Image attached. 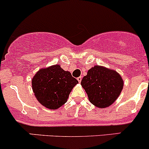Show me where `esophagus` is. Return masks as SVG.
<instances>
[{
    "label": "esophagus",
    "instance_id": "obj_1",
    "mask_svg": "<svg viewBox=\"0 0 149 149\" xmlns=\"http://www.w3.org/2000/svg\"><path fill=\"white\" fill-rule=\"evenodd\" d=\"M77 80H78V82L81 83V80H82V77H81V76H80V77H78L77 78Z\"/></svg>",
    "mask_w": 149,
    "mask_h": 149
}]
</instances>
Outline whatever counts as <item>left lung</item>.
Wrapping results in <instances>:
<instances>
[{"mask_svg":"<svg viewBox=\"0 0 149 149\" xmlns=\"http://www.w3.org/2000/svg\"><path fill=\"white\" fill-rule=\"evenodd\" d=\"M123 85L118 73L100 66L91 68L81 81L90 102L100 108L113 103L122 92Z\"/></svg>","mask_w":149,"mask_h":149,"instance_id":"left-lung-1","label":"left lung"}]
</instances>
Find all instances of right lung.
Segmentation results:
<instances>
[{
	"label": "right lung",
	"instance_id": "right-lung-1",
	"mask_svg": "<svg viewBox=\"0 0 149 149\" xmlns=\"http://www.w3.org/2000/svg\"><path fill=\"white\" fill-rule=\"evenodd\" d=\"M78 83L71 73L59 65L42 68L32 78V86L37 100L51 109L59 108L66 102L73 88Z\"/></svg>",
	"mask_w": 149,
	"mask_h": 149
}]
</instances>
